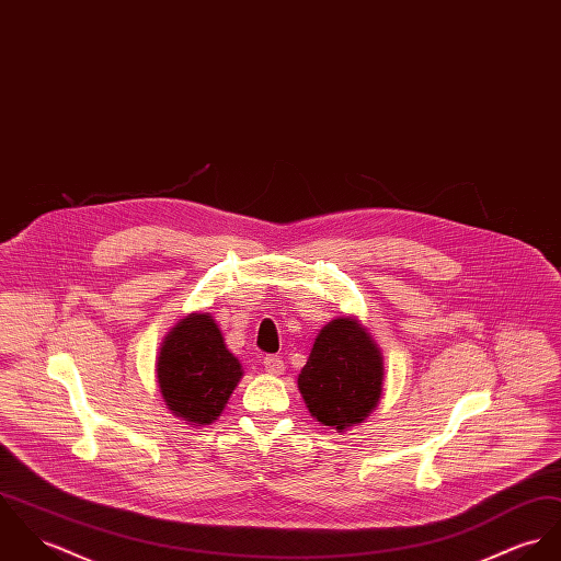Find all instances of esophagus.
<instances>
[{
    "label": "esophagus",
    "mask_w": 561,
    "mask_h": 561,
    "mask_svg": "<svg viewBox=\"0 0 561 561\" xmlns=\"http://www.w3.org/2000/svg\"><path fill=\"white\" fill-rule=\"evenodd\" d=\"M262 366H264V373L266 374H275L277 376V374L284 373V362L277 355H266Z\"/></svg>",
    "instance_id": "obj_1"
}]
</instances>
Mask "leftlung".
I'll use <instances>...</instances> for the list:
<instances>
[{"label":"left lung","mask_w":561,"mask_h":561,"mask_svg":"<svg viewBox=\"0 0 561 561\" xmlns=\"http://www.w3.org/2000/svg\"><path fill=\"white\" fill-rule=\"evenodd\" d=\"M382 353L355 316H337L320 329L297 378L316 422L344 433L362 424L382 396Z\"/></svg>","instance_id":"left-lung-1"}]
</instances>
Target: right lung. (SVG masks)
<instances>
[{
    "label": "right lung",
    "mask_w": 561,
    "mask_h": 561,
    "mask_svg": "<svg viewBox=\"0 0 561 561\" xmlns=\"http://www.w3.org/2000/svg\"><path fill=\"white\" fill-rule=\"evenodd\" d=\"M154 368L165 407L188 426L213 424L243 378L208 311L187 313L168 331Z\"/></svg>",
    "instance_id": "obj_1"
}]
</instances>
